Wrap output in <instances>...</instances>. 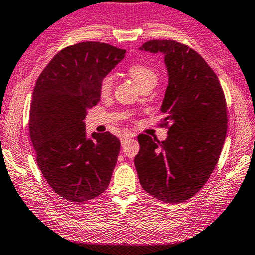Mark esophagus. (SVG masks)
<instances>
[{
    "instance_id": "1",
    "label": "esophagus",
    "mask_w": 255,
    "mask_h": 255,
    "mask_svg": "<svg viewBox=\"0 0 255 255\" xmlns=\"http://www.w3.org/2000/svg\"><path fill=\"white\" fill-rule=\"evenodd\" d=\"M132 137H133L132 135H128V133H127V135H123L122 138H120V141H122V144H125L128 141V139L132 138Z\"/></svg>"
}]
</instances>
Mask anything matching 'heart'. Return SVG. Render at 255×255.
Wrapping results in <instances>:
<instances>
[{"label": "heart", "instance_id": "obj_1", "mask_svg": "<svg viewBox=\"0 0 255 255\" xmlns=\"http://www.w3.org/2000/svg\"><path fill=\"white\" fill-rule=\"evenodd\" d=\"M128 75L131 76L136 85L139 89H143L147 86H155L158 81V74L149 65L136 63L128 68ZM112 87H113V76L106 75L101 81V94L107 96L111 94Z\"/></svg>", "mask_w": 255, "mask_h": 255}]
</instances>
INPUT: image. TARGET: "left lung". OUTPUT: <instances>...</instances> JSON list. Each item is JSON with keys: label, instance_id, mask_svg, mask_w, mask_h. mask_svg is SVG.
I'll return each instance as SVG.
<instances>
[{"label": "left lung", "instance_id": "1", "mask_svg": "<svg viewBox=\"0 0 255 255\" xmlns=\"http://www.w3.org/2000/svg\"><path fill=\"white\" fill-rule=\"evenodd\" d=\"M141 51L164 56L169 83L160 111L168 137L139 135L135 166L146 192L182 203L208 181L227 132L225 96L214 70L196 51L172 40H150Z\"/></svg>", "mask_w": 255, "mask_h": 255}]
</instances>
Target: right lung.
Here are the masks:
<instances>
[{"label":"right lung","instance_id":"add662e5","mask_svg":"<svg viewBox=\"0 0 255 255\" xmlns=\"http://www.w3.org/2000/svg\"><path fill=\"white\" fill-rule=\"evenodd\" d=\"M125 50L103 42L63 48L40 74L30 108V137L36 161L52 190L83 203L108 187L120 141L112 133L86 136L87 109L101 100V81Z\"/></svg>","mask_w":255,"mask_h":255}]
</instances>
